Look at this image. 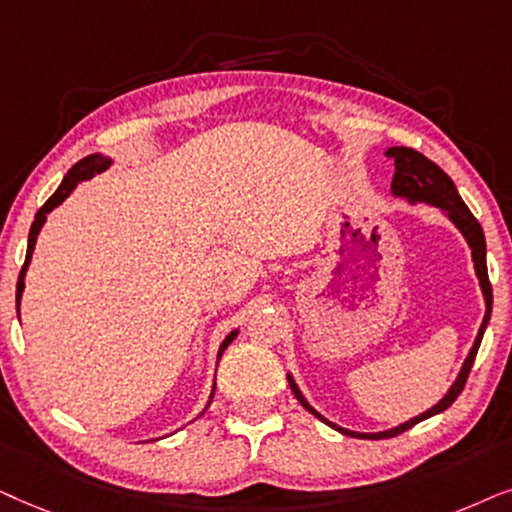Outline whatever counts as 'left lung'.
Returning <instances> with one entry per match:
<instances>
[{"label": "left lung", "mask_w": 512, "mask_h": 512, "mask_svg": "<svg viewBox=\"0 0 512 512\" xmlns=\"http://www.w3.org/2000/svg\"><path fill=\"white\" fill-rule=\"evenodd\" d=\"M386 154L395 161V175H393V185H391L393 194L395 196H405V199H410V201H426V203H431V206H438L442 210H447L449 220H452L456 227L461 229V234L466 236L468 245H470V248H473V262H475V271H478L482 292H485L487 313H485V320H482V325H480L478 337H475L473 349H470L466 363H463V367H461L459 379L454 381L452 388H449V393L445 395V398H442L435 407H431V410H428V412L419 414V417H414L410 421H405L403 426L391 428V431H384V433H356V431H346V428H342V426L330 424V421H327L325 417H320V414L313 410L309 403H306L304 395L299 393L297 384H295V381H292V377L288 374L292 393H295V398L299 400V403H302L304 410H309L313 417H318L320 421H323V424L337 428L339 433L351 435V438H363V440L395 438V435L405 433L407 428H412L414 424H419V421H424L428 417H433V414L447 410V407L452 405L456 398H459V393L463 391V386H466L470 367H473V363H475V356H478L482 335H485V327L489 323V316H492V283H489V274H487V243H485V234H482L480 222L475 220L473 213H470L466 203H463L459 192H456V185L452 182V177H449L445 170L438 166V163H433L431 159H426L424 154H419L417 149L391 147Z\"/></svg>", "instance_id": "left-lung-1"}]
</instances>
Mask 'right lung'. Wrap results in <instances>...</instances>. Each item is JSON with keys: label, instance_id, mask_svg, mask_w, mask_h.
I'll return each instance as SVG.
<instances>
[{"label": "right lung", "instance_id": "right-lung-1", "mask_svg": "<svg viewBox=\"0 0 512 512\" xmlns=\"http://www.w3.org/2000/svg\"><path fill=\"white\" fill-rule=\"evenodd\" d=\"M109 166V161L107 159H102L100 154H91V156H86V159H81L79 163H74V166L70 168V173L65 175V180L60 182V187L56 189V194L51 196L49 201L44 203L42 208L37 210V215H34V222H32V227H30V238H27V255H25V264H23V269H20V276H18V285H16V304L20 306V295H23V288H25V283H23V278H25V271H27V264H30V260H32V250H34V243H37V234H39V229H42V224L46 222V215L51 213L53 208L56 206H60V203H63L67 196L72 194V189L79 185L81 180H88V177H93L95 173H100V170H105ZM234 337H236V332H231V335L224 339L222 342V346H220V353H217V358H222V353H224V349H227V346L234 342ZM213 400V398H210Z\"/></svg>", "mask_w": 512, "mask_h": 512}]
</instances>
